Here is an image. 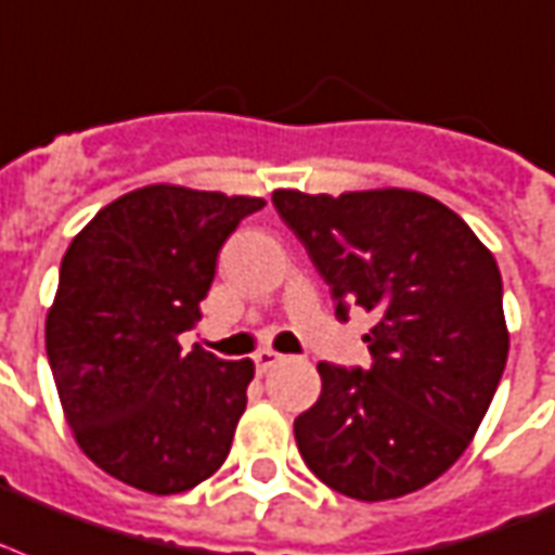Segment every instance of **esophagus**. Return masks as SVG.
I'll list each match as a JSON object with an SVG mask.
<instances>
[{
	"instance_id": "1",
	"label": "esophagus",
	"mask_w": 555,
	"mask_h": 555,
	"mask_svg": "<svg viewBox=\"0 0 555 555\" xmlns=\"http://www.w3.org/2000/svg\"><path fill=\"white\" fill-rule=\"evenodd\" d=\"M253 361H256V370H259V372H268L270 366H276V363L282 361V354L273 352V349H261V352L256 354Z\"/></svg>"
}]
</instances>
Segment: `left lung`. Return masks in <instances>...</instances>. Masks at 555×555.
Here are the masks:
<instances>
[{
	"label": "left lung",
	"instance_id": "left-lung-1",
	"mask_svg": "<svg viewBox=\"0 0 555 555\" xmlns=\"http://www.w3.org/2000/svg\"><path fill=\"white\" fill-rule=\"evenodd\" d=\"M273 206L332 287L334 314H375L370 370L317 366L323 392L294 422L299 454L354 501L434 483L468 448L506 366L498 261L428 194L279 189Z\"/></svg>",
	"mask_w": 555,
	"mask_h": 555
}]
</instances>
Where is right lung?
<instances>
[{"instance_id":"1","label":"right lung","mask_w":555,"mask_h":555,"mask_svg":"<svg viewBox=\"0 0 555 555\" xmlns=\"http://www.w3.org/2000/svg\"><path fill=\"white\" fill-rule=\"evenodd\" d=\"M261 197L145 185L72 238L46 354L83 454L151 494L189 492L227 460L253 361L177 337L201 320L218 253Z\"/></svg>"}]
</instances>
